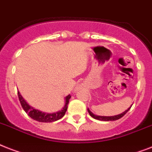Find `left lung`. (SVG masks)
<instances>
[{
    "label": "left lung",
    "instance_id": "8db88e82",
    "mask_svg": "<svg viewBox=\"0 0 152 152\" xmlns=\"http://www.w3.org/2000/svg\"><path fill=\"white\" fill-rule=\"evenodd\" d=\"M131 108V106L128 108L127 110H126L125 112H123V113H121V114L119 115H113V116H102V115H96L93 113V112H91L89 108H87V111H88L89 114L91 115V117H93L94 119H97V120H101V121H115V120H117V119H119L120 118L124 115L129 110V108Z\"/></svg>",
    "mask_w": 152,
    "mask_h": 152
}]
</instances>
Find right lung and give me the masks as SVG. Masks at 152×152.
Returning <instances> with one entry per match:
<instances>
[{
    "label": "right lung",
    "instance_id": "right-lung-1",
    "mask_svg": "<svg viewBox=\"0 0 152 152\" xmlns=\"http://www.w3.org/2000/svg\"><path fill=\"white\" fill-rule=\"evenodd\" d=\"M18 95L19 101H20L21 105H22L25 112L28 114V115L29 117H31L32 119H34V120L41 122V123H52V122H55V121L61 119L65 115V112L67 111L68 104H69V99L71 98L70 94L65 97V105L62 107V108L60 111L53 112V113H47V112H43L41 111H39L38 109H35L32 106L29 105L26 102V100L23 98V96L21 95L19 91H18Z\"/></svg>",
    "mask_w": 152,
    "mask_h": 152
}]
</instances>
